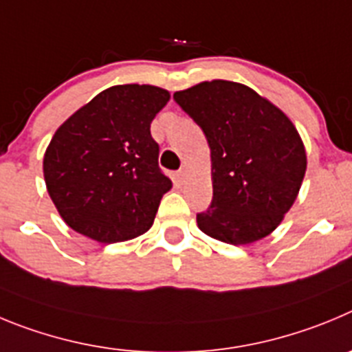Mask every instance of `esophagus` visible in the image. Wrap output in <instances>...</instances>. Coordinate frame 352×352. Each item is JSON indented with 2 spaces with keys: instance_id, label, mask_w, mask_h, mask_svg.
<instances>
[{
  "instance_id": "obj_1",
  "label": "esophagus",
  "mask_w": 352,
  "mask_h": 352,
  "mask_svg": "<svg viewBox=\"0 0 352 352\" xmlns=\"http://www.w3.org/2000/svg\"><path fill=\"white\" fill-rule=\"evenodd\" d=\"M186 180H188V170H184V168L179 170V172L175 173V182L184 184Z\"/></svg>"
}]
</instances>
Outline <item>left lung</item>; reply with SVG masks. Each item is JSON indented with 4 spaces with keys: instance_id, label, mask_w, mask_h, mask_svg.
<instances>
[{
    "instance_id": "left-lung-1",
    "label": "left lung",
    "mask_w": 352,
    "mask_h": 352,
    "mask_svg": "<svg viewBox=\"0 0 352 352\" xmlns=\"http://www.w3.org/2000/svg\"><path fill=\"white\" fill-rule=\"evenodd\" d=\"M173 100L210 147V207L196 215L205 235L231 245L265 239L302 188L307 154L289 117L239 82H199Z\"/></svg>"
}]
</instances>
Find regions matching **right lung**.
I'll return each mask as SVG.
<instances>
[{"label":"right lung","instance_id":"obj_1","mask_svg":"<svg viewBox=\"0 0 352 352\" xmlns=\"http://www.w3.org/2000/svg\"><path fill=\"white\" fill-rule=\"evenodd\" d=\"M170 100L156 85H112L69 116L43 156L50 199L66 224L101 243L144 235L172 180L157 166L151 122Z\"/></svg>","mask_w":352,"mask_h":352}]
</instances>
